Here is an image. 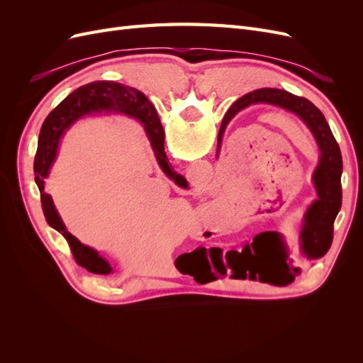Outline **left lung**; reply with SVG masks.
Returning <instances> with one entry per match:
<instances>
[{"instance_id":"left-lung-1","label":"left lung","mask_w":363,"mask_h":363,"mask_svg":"<svg viewBox=\"0 0 363 363\" xmlns=\"http://www.w3.org/2000/svg\"><path fill=\"white\" fill-rule=\"evenodd\" d=\"M259 103L277 106L295 113L312 131L321 151L320 162H318V167L312 175L318 199L304 213V221L298 238V251L292 255L291 248L279 247L276 239L268 233L256 236L251 244L244 245L240 252L236 250L228 251L236 263L245 267L240 271L242 279L248 277L255 281L259 280L276 284V286H286L300 274L298 262L301 259H320L332 245L333 223L340 211V204H342V186H340L342 156H340V150L330 125H328L320 108L303 96L292 95L283 89H268V87L240 96L228 108L221 128H219L218 150L230 121L242 108Z\"/></svg>"}]
</instances>
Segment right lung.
I'll use <instances>...</instances> for the list:
<instances>
[{
	"mask_svg": "<svg viewBox=\"0 0 363 363\" xmlns=\"http://www.w3.org/2000/svg\"><path fill=\"white\" fill-rule=\"evenodd\" d=\"M101 112L124 113L127 116L140 121L142 125L145 128V133L151 142L152 151H155L162 171L167 174L171 180H174L175 184L183 186L184 188L188 183H186L184 177L175 172L168 163L167 152H164L163 148L164 131L160 124V119L155 111V107L148 101V98L140 91L135 89V87L124 86L115 82H94L89 84H84L65 98V100L48 115L45 123H43L40 128L35 164H33V169H35V182L40 191L43 215L47 218V223L52 228H56L57 232L62 233L65 239L68 240L72 256L80 267L86 268L89 272L107 276V274L113 272L111 263L98 255V251H95L91 247L83 245L79 239L68 232L56 211V207H54L51 195L45 192V179L48 177L51 164L57 157L59 142L65 133V130H67L74 121L84 115Z\"/></svg>",
	"mask_w": 363,
	"mask_h": 363,
	"instance_id": "1",
	"label": "right lung"
}]
</instances>
